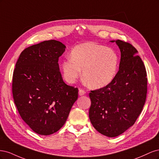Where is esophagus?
Masks as SVG:
<instances>
[{
  "mask_svg": "<svg viewBox=\"0 0 159 159\" xmlns=\"http://www.w3.org/2000/svg\"><path fill=\"white\" fill-rule=\"evenodd\" d=\"M85 94V91L83 89H79V95H84Z\"/></svg>",
  "mask_w": 159,
  "mask_h": 159,
  "instance_id": "34e87169",
  "label": "esophagus"
}]
</instances>
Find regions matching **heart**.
<instances>
[{"mask_svg": "<svg viewBox=\"0 0 159 159\" xmlns=\"http://www.w3.org/2000/svg\"><path fill=\"white\" fill-rule=\"evenodd\" d=\"M65 80L74 83L83 69V78L91 87L101 88L114 80L119 66V57L115 50L89 42L75 46L61 63Z\"/></svg>", "mask_w": 159, "mask_h": 159, "instance_id": "b5f03b06", "label": "heart"}]
</instances>
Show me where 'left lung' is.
Segmentation results:
<instances>
[{
    "label": "left lung",
    "mask_w": 159,
    "mask_h": 159,
    "mask_svg": "<svg viewBox=\"0 0 159 159\" xmlns=\"http://www.w3.org/2000/svg\"><path fill=\"white\" fill-rule=\"evenodd\" d=\"M115 42L121 51L118 72L109 84L89 94L90 121L99 133L109 137H117L133 125L147 92V71L138 51L128 42Z\"/></svg>",
    "instance_id": "left-lung-1"
}]
</instances>
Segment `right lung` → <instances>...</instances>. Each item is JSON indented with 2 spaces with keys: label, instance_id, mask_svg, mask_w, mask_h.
Instances as JSON below:
<instances>
[{
  "label": "right lung",
  "instance_id": "1",
  "mask_svg": "<svg viewBox=\"0 0 159 159\" xmlns=\"http://www.w3.org/2000/svg\"><path fill=\"white\" fill-rule=\"evenodd\" d=\"M61 42L50 40L24 50L12 77L14 102L20 117L35 133L49 135L65 124L78 89L64 83L58 60Z\"/></svg>",
  "mask_w": 159,
  "mask_h": 159
}]
</instances>
